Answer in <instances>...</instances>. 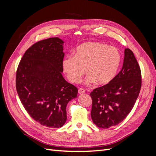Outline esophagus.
Returning <instances> with one entry per match:
<instances>
[{"instance_id":"esophagus-1","label":"esophagus","mask_w":156,"mask_h":156,"mask_svg":"<svg viewBox=\"0 0 156 156\" xmlns=\"http://www.w3.org/2000/svg\"><path fill=\"white\" fill-rule=\"evenodd\" d=\"M78 92H79V94H83V93H84V92H85V90H84V88H80L79 89Z\"/></svg>"}]
</instances>
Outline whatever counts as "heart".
<instances>
[{
    "mask_svg": "<svg viewBox=\"0 0 156 156\" xmlns=\"http://www.w3.org/2000/svg\"><path fill=\"white\" fill-rule=\"evenodd\" d=\"M121 62L119 49L99 42L79 45L75 55H68L62 62L64 72L70 82L77 83L85 74L87 84L96 81L101 85L110 83L115 77Z\"/></svg>",
    "mask_w": 156,
    "mask_h": 156,
    "instance_id": "obj_1",
    "label": "heart"
}]
</instances>
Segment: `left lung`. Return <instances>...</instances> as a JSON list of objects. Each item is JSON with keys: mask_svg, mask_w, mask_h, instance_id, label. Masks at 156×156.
<instances>
[{"mask_svg": "<svg viewBox=\"0 0 156 156\" xmlns=\"http://www.w3.org/2000/svg\"><path fill=\"white\" fill-rule=\"evenodd\" d=\"M141 72L134 54L125 49L122 68L107 84L90 94L91 118L100 128H108L123 121L133 108L141 88Z\"/></svg>", "mask_w": 156, "mask_h": 156, "instance_id": "1", "label": "left lung"}]
</instances>
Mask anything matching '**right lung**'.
Returning <instances> with one entry per match:
<instances>
[{
  "instance_id": "add662e5",
  "label": "right lung",
  "mask_w": 156,
  "mask_h": 156,
  "mask_svg": "<svg viewBox=\"0 0 156 156\" xmlns=\"http://www.w3.org/2000/svg\"><path fill=\"white\" fill-rule=\"evenodd\" d=\"M64 41L50 37L28 49L16 72V90L29 115L41 125L61 127L67 119L66 106L78 89L63 77Z\"/></svg>"
}]
</instances>
